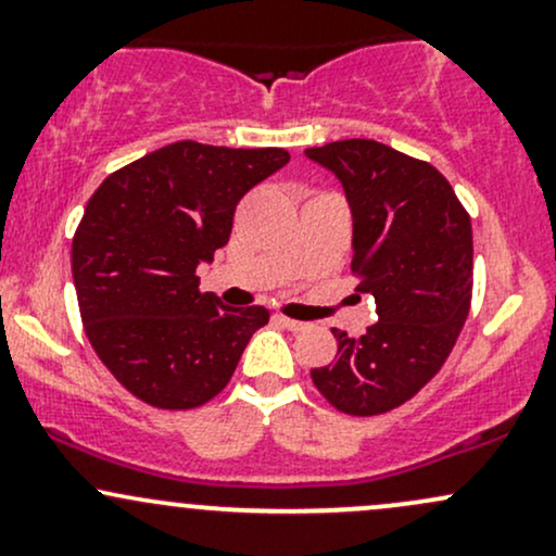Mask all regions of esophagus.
<instances>
[{"label": "esophagus", "mask_w": 556, "mask_h": 556, "mask_svg": "<svg viewBox=\"0 0 556 556\" xmlns=\"http://www.w3.org/2000/svg\"><path fill=\"white\" fill-rule=\"evenodd\" d=\"M277 321L282 324L285 329H290V331H303V329H308V324H305V321H295V318H290V316H277Z\"/></svg>", "instance_id": "esophagus-1"}]
</instances>
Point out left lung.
<instances>
[{
    "label": "left lung",
    "mask_w": 556,
    "mask_h": 556,
    "mask_svg": "<svg viewBox=\"0 0 556 556\" xmlns=\"http://www.w3.org/2000/svg\"><path fill=\"white\" fill-rule=\"evenodd\" d=\"M334 172L353 212L358 292L376 300L366 334L337 337L318 392L348 416H381L418 394L450 358L473 295V229L446 177L366 138L305 149Z\"/></svg>",
    "instance_id": "left-lung-1"
}]
</instances>
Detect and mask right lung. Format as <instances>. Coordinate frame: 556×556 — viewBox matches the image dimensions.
Returning a JSON list of instances; mask_svg holds the SVG:
<instances>
[{
	"instance_id": "obj_1",
	"label": "right lung",
	"mask_w": 556,
	"mask_h": 556,
	"mask_svg": "<svg viewBox=\"0 0 556 556\" xmlns=\"http://www.w3.org/2000/svg\"><path fill=\"white\" fill-rule=\"evenodd\" d=\"M290 162L285 149L177 140L112 172L73 238L83 329L127 392L162 410L206 405L229 384L261 305L227 308L195 269L227 245L235 206Z\"/></svg>"
}]
</instances>
